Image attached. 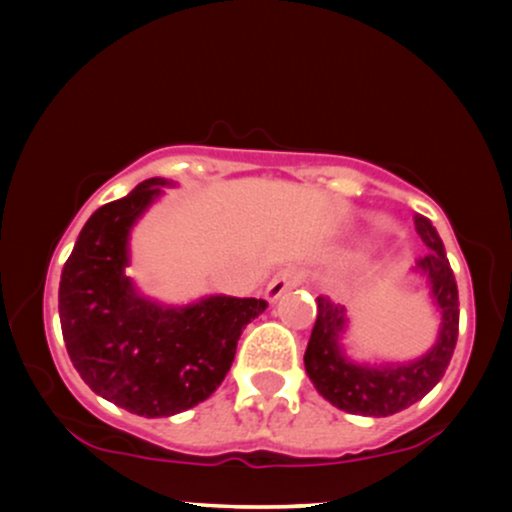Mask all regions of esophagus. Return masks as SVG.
<instances>
[{"mask_svg": "<svg viewBox=\"0 0 512 512\" xmlns=\"http://www.w3.org/2000/svg\"><path fill=\"white\" fill-rule=\"evenodd\" d=\"M303 276H305V272H303L301 267H286V269H281V272H276L274 279L267 284V291H264V298H267L269 303L279 301V298L284 296V293L289 291L291 286L301 284Z\"/></svg>", "mask_w": 512, "mask_h": 512, "instance_id": "1", "label": "esophagus"}]
</instances>
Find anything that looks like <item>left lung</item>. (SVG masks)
Instances as JSON below:
<instances>
[{
    "instance_id": "8db88e82",
    "label": "left lung",
    "mask_w": 512,
    "mask_h": 512,
    "mask_svg": "<svg viewBox=\"0 0 512 512\" xmlns=\"http://www.w3.org/2000/svg\"><path fill=\"white\" fill-rule=\"evenodd\" d=\"M416 233L426 245V255L416 262L414 274L426 281L428 296L436 305L440 325L431 349L411 361H356L346 356L344 337L349 315L344 305L317 298V320L310 334L303 363L310 383L332 407L358 416H392L411 407L440 383L460 327V298L445 245L426 216H414Z\"/></svg>"
}]
</instances>
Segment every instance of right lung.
Segmentation results:
<instances>
[{"mask_svg":"<svg viewBox=\"0 0 512 512\" xmlns=\"http://www.w3.org/2000/svg\"><path fill=\"white\" fill-rule=\"evenodd\" d=\"M170 185L149 178L93 211L60 279L62 337L76 373L98 397L146 419L180 414L214 395L240 334L267 310L262 298L223 293L166 305L137 289L127 272L129 236Z\"/></svg>","mask_w":512,"mask_h":512,"instance_id":"obj_1","label":"right lung"}]
</instances>
